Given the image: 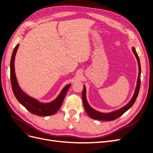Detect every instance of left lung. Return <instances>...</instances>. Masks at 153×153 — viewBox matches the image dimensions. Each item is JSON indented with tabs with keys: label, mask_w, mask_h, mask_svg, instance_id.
Here are the masks:
<instances>
[{
	"label": "left lung",
	"mask_w": 153,
	"mask_h": 153,
	"mask_svg": "<svg viewBox=\"0 0 153 153\" xmlns=\"http://www.w3.org/2000/svg\"><path fill=\"white\" fill-rule=\"evenodd\" d=\"M132 51L133 53L135 54V57L137 58V62H138V79H137V84L136 86V89L135 91V92H134V94L132 97L131 100L129 101V102L123 106V108H120L119 110H117L115 111H114V112H110V113H102V112H100L98 111H96L94 109L92 108L91 106L89 105V103H87V101L86 99V89H85V86H84V89H83L82 92V101H83V104H84V106L85 112L87 114L89 115V116L91 117L92 119H94L96 120H99V121H113L114 119H116L118 117L126 112L127 110H128L129 108H130L135 103V101L137 100V98L138 94V92H139L140 90V74H141V67H140V59L139 57L138 56V54L136 52V50L135 48L133 47L132 48Z\"/></svg>",
	"instance_id": "8db88e82"
}]
</instances>
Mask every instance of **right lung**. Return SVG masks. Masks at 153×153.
<instances>
[{
	"label": "right lung",
	"instance_id": "add662e5",
	"mask_svg": "<svg viewBox=\"0 0 153 153\" xmlns=\"http://www.w3.org/2000/svg\"><path fill=\"white\" fill-rule=\"evenodd\" d=\"M18 47L19 44H18L14 48L10 62L11 83L14 95L15 96L17 100L32 114L39 116H48L55 114L61 108L64 97L71 84H68L64 87L57 98L50 103H40L37 100L31 98L25 94L18 85L15 71V59Z\"/></svg>",
	"mask_w": 153,
	"mask_h": 153
}]
</instances>
